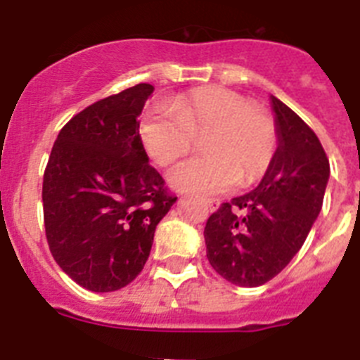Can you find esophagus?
Listing matches in <instances>:
<instances>
[{
	"label": "esophagus",
	"instance_id": "1",
	"mask_svg": "<svg viewBox=\"0 0 360 360\" xmlns=\"http://www.w3.org/2000/svg\"><path fill=\"white\" fill-rule=\"evenodd\" d=\"M219 203H221V202H219V200H216V198H207V200H205V205H207L209 211H211V212L218 211Z\"/></svg>",
	"mask_w": 360,
	"mask_h": 360
}]
</instances>
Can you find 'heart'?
Instances as JSON below:
<instances>
[{"label":"heart","instance_id":"heart-1","mask_svg":"<svg viewBox=\"0 0 360 360\" xmlns=\"http://www.w3.org/2000/svg\"><path fill=\"white\" fill-rule=\"evenodd\" d=\"M146 149L158 165H171L203 136V157L189 158L169 173L174 189L225 193L241 180L252 184L269 169L278 135L272 117L250 106L236 91L207 86L173 98L169 106H155L141 122Z\"/></svg>","mask_w":360,"mask_h":360}]
</instances>
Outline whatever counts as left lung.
<instances>
[{"instance_id": "left-lung-1", "label": "left lung", "mask_w": 360, "mask_h": 360, "mask_svg": "<svg viewBox=\"0 0 360 360\" xmlns=\"http://www.w3.org/2000/svg\"><path fill=\"white\" fill-rule=\"evenodd\" d=\"M278 149L259 186L221 203L205 224L207 259L238 287H259L278 276L303 247L323 207L330 162L301 117L270 97Z\"/></svg>"}]
</instances>
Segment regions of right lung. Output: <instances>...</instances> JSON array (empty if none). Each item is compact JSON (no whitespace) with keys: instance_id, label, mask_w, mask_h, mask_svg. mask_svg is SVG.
Listing matches in <instances>:
<instances>
[{"instance_id":"obj_1","label":"right lung","mask_w":360,"mask_h":360,"mask_svg":"<svg viewBox=\"0 0 360 360\" xmlns=\"http://www.w3.org/2000/svg\"><path fill=\"white\" fill-rule=\"evenodd\" d=\"M151 84L101 98L59 131L43 176L44 231L63 272L113 292L141 274L176 196L149 165L136 117Z\"/></svg>"}]
</instances>
